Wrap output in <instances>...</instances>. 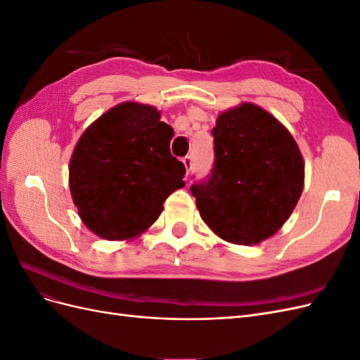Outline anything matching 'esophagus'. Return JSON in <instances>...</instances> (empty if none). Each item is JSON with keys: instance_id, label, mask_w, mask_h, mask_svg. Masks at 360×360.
Segmentation results:
<instances>
[{"instance_id": "34e87169", "label": "esophagus", "mask_w": 360, "mask_h": 360, "mask_svg": "<svg viewBox=\"0 0 360 360\" xmlns=\"http://www.w3.org/2000/svg\"><path fill=\"white\" fill-rule=\"evenodd\" d=\"M183 163H184V167H186V171H188V174L192 171V167H193V162H192V156H184L183 158Z\"/></svg>"}]
</instances>
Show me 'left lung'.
<instances>
[{"mask_svg":"<svg viewBox=\"0 0 360 360\" xmlns=\"http://www.w3.org/2000/svg\"><path fill=\"white\" fill-rule=\"evenodd\" d=\"M212 135V174L191 186L202 221L226 242H263L285 224L303 191L304 165L296 141L254 103L219 114Z\"/></svg>","mask_w":360,"mask_h":360,"instance_id":"obj_1","label":"left lung"}]
</instances>
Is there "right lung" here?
I'll return each instance as SVG.
<instances>
[{
	"instance_id": "obj_1",
	"label": "right lung",
	"mask_w": 360,
	"mask_h": 360,
	"mask_svg": "<svg viewBox=\"0 0 360 360\" xmlns=\"http://www.w3.org/2000/svg\"><path fill=\"white\" fill-rule=\"evenodd\" d=\"M174 130L150 105L120 103L85 129L69 165L79 217L106 240L144 233L169 195L184 186V165L171 155Z\"/></svg>"
}]
</instances>
